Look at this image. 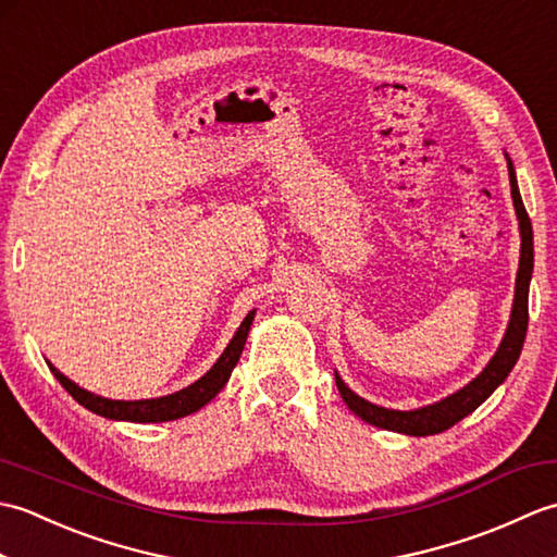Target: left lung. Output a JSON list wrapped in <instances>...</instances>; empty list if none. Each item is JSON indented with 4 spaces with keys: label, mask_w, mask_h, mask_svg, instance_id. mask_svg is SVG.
I'll use <instances>...</instances> for the list:
<instances>
[{
    "label": "left lung",
    "mask_w": 557,
    "mask_h": 557,
    "mask_svg": "<svg viewBox=\"0 0 557 557\" xmlns=\"http://www.w3.org/2000/svg\"><path fill=\"white\" fill-rule=\"evenodd\" d=\"M507 170H510V188H512L515 212L519 220V236H522V251H519V270H517V282H515V304H512L510 325L505 330V337L500 342L498 351H495V357L488 361L486 369H483L469 385L457 389L455 395L435 401V405L411 409V411L377 407L373 401L351 393V389L345 385V381L335 373V383L342 399H345L347 407L366 423L377 425V429H385V431L405 433V435L443 433L447 429H453L457 421L469 417L476 407H481L483 401L493 395V389L498 387L515 369L519 354H522V347H524L527 325H529V282H531V272H534V232H531V220L524 210L522 196H519L515 164L510 158H507Z\"/></svg>",
    "instance_id": "left-lung-1"
}]
</instances>
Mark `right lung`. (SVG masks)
Masks as SVG:
<instances>
[{"mask_svg": "<svg viewBox=\"0 0 557 557\" xmlns=\"http://www.w3.org/2000/svg\"><path fill=\"white\" fill-rule=\"evenodd\" d=\"M256 311L248 313L244 318V323L236 330L232 342L227 345V349L222 351V357L215 361V366L203 375L198 377L196 383H191L188 387L180 389L174 395H164V397H156V399H134V401H124V399H108L100 395H92L88 389L78 387L74 381H69L64 373H59L52 363L50 371L54 373V377L66 393L74 397L78 405L86 407L92 413H100L104 419H114V421H134V423H160V421H174L188 417V413L198 411L200 407H206L208 401L215 397L220 389L227 385L230 375L234 371L236 361H239L248 330H251Z\"/></svg>", "mask_w": 557, "mask_h": 557, "instance_id": "1", "label": "right lung"}]
</instances>
